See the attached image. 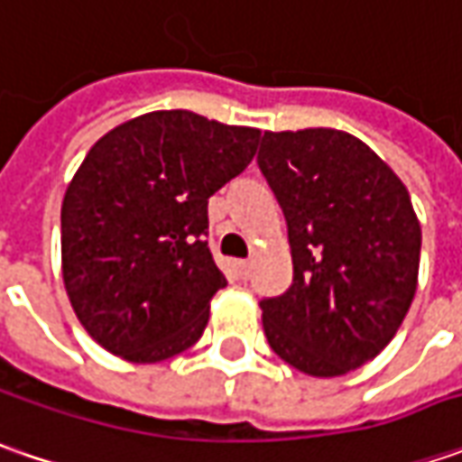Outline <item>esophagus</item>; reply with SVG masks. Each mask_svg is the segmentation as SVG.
Listing matches in <instances>:
<instances>
[{
	"label": "esophagus",
	"instance_id": "obj_1",
	"mask_svg": "<svg viewBox=\"0 0 462 462\" xmlns=\"http://www.w3.org/2000/svg\"><path fill=\"white\" fill-rule=\"evenodd\" d=\"M234 273H236L239 280H249V275H252V264H249L246 259H236V262H234Z\"/></svg>",
	"mask_w": 462,
	"mask_h": 462
}]
</instances>
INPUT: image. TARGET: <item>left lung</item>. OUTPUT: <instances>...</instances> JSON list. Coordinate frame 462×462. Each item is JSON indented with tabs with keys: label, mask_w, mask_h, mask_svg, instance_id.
Instances as JSON below:
<instances>
[{
	"label": "left lung",
	"mask_w": 462,
	"mask_h": 462,
	"mask_svg": "<svg viewBox=\"0 0 462 462\" xmlns=\"http://www.w3.org/2000/svg\"><path fill=\"white\" fill-rule=\"evenodd\" d=\"M257 164L285 213L293 285L259 303L295 370L337 378L393 339L417 293L421 228L393 169L334 128L264 131Z\"/></svg>",
	"instance_id": "1"
}]
</instances>
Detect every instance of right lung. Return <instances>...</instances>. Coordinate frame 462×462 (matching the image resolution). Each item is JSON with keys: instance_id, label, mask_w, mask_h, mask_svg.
I'll use <instances>...</instances> for the list:
<instances>
[{"instance_id": "obj_1", "label": "right lung", "mask_w": 462, "mask_h": 462, "mask_svg": "<svg viewBox=\"0 0 462 462\" xmlns=\"http://www.w3.org/2000/svg\"><path fill=\"white\" fill-rule=\"evenodd\" d=\"M257 128L159 110L105 134L61 205V270L89 337L162 363L203 337L226 277L208 249V198L254 159Z\"/></svg>"}]
</instances>
